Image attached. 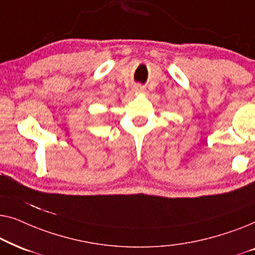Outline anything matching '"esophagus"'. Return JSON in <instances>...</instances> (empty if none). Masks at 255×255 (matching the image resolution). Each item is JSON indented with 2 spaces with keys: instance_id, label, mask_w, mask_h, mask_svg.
Listing matches in <instances>:
<instances>
[{
  "instance_id": "34e87169",
  "label": "esophagus",
  "mask_w": 255,
  "mask_h": 255,
  "mask_svg": "<svg viewBox=\"0 0 255 255\" xmlns=\"http://www.w3.org/2000/svg\"><path fill=\"white\" fill-rule=\"evenodd\" d=\"M133 90L137 93H142L145 90V88H144V86H141V85H135L133 87Z\"/></svg>"
}]
</instances>
